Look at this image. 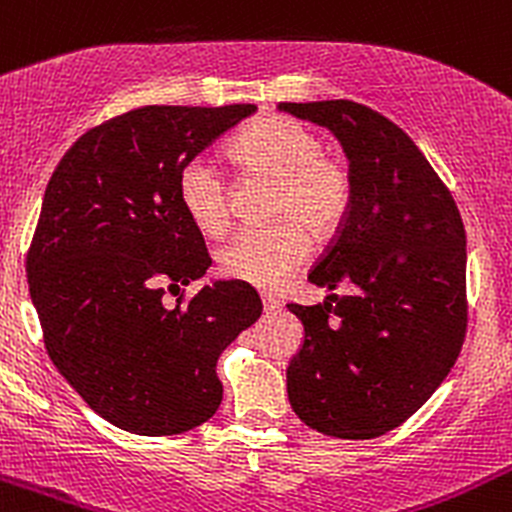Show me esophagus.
Wrapping results in <instances>:
<instances>
[{
	"instance_id": "34e87169",
	"label": "esophagus",
	"mask_w": 512,
	"mask_h": 512,
	"mask_svg": "<svg viewBox=\"0 0 512 512\" xmlns=\"http://www.w3.org/2000/svg\"><path fill=\"white\" fill-rule=\"evenodd\" d=\"M262 311H265L267 316H272V313L279 311V301L274 299L272 294H262Z\"/></svg>"
}]
</instances>
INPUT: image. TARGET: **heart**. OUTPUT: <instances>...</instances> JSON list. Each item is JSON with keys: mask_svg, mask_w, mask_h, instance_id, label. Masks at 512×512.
<instances>
[{"mask_svg": "<svg viewBox=\"0 0 512 512\" xmlns=\"http://www.w3.org/2000/svg\"><path fill=\"white\" fill-rule=\"evenodd\" d=\"M233 157L247 172L277 179L274 218L294 221L269 228H247L216 252L223 277L257 289L282 284L308 255V235H328L350 209V174L333 157L323 155L316 133L284 116H265L235 140ZM177 196L189 221L204 235H221L230 221L226 179L204 157H194L177 177ZM296 220L300 222L295 223Z\"/></svg>", "mask_w": 512, "mask_h": 512, "instance_id": "b5f03b06", "label": "heart"}]
</instances>
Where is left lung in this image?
Returning a JSON list of instances; mask_svg holds the SVG:
<instances>
[{"label": "left lung", "instance_id": "8db88e82", "mask_svg": "<svg viewBox=\"0 0 512 512\" xmlns=\"http://www.w3.org/2000/svg\"><path fill=\"white\" fill-rule=\"evenodd\" d=\"M279 111L328 128L350 160L352 199L308 282L333 291L289 303L303 345L286 391L308 428L372 440L423 406L466 333V233L452 194L396 123L347 99Z\"/></svg>", "mask_w": 512, "mask_h": 512}]
</instances>
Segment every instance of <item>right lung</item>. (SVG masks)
I'll list each match as a JSON object with an SVG mask.
<instances>
[{
	"instance_id": "obj_1",
	"label": "right lung",
	"mask_w": 512,
	"mask_h": 512,
	"mask_svg": "<svg viewBox=\"0 0 512 512\" xmlns=\"http://www.w3.org/2000/svg\"><path fill=\"white\" fill-rule=\"evenodd\" d=\"M255 104L143 106L75 140L43 194L26 257L48 357L116 428L179 435L223 401L221 352L262 301L247 284H204L189 303L162 301L211 267L177 177Z\"/></svg>"
}]
</instances>
